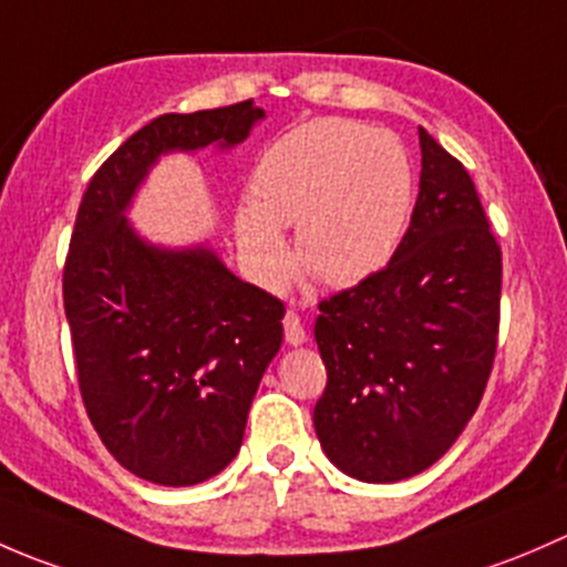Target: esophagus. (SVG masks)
I'll use <instances>...</instances> for the list:
<instances>
[{
    "label": "esophagus",
    "instance_id": "obj_1",
    "mask_svg": "<svg viewBox=\"0 0 567 567\" xmlns=\"http://www.w3.org/2000/svg\"><path fill=\"white\" fill-rule=\"evenodd\" d=\"M284 336H286V343L289 347H300V343H306V327H302L300 317H297L295 311H289L284 317Z\"/></svg>",
    "mask_w": 567,
    "mask_h": 567
}]
</instances>
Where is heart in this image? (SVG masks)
Here are the masks:
<instances>
[{
    "label": "heart",
    "instance_id": "1",
    "mask_svg": "<svg viewBox=\"0 0 567 567\" xmlns=\"http://www.w3.org/2000/svg\"><path fill=\"white\" fill-rule=\"evenodd\" d=\"M414 177L404 144L352 120H317L265 150L237 209V245L267 289L291 272L281 229L297 226L306 270L330 286H354L382 270L404 237Z\"/></svg>",
    "mask_w": 567,
    "mask_h": 567
}]
</instances>
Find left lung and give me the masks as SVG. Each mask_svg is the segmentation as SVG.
I'll return each instance as SVG.
<instances>
[{
  "instance_id": "8db88e82",
  "label": "left lung",
  "mask_w": 567,
  "mask_h": 567,
  "mask_svg": "<svg viewBox=\"0 0 567 567\" xmlns=\"http://www.w3.org/2000/svg\"><path fill=\"white\" fill-rule=\"evenodd\" d=\"M420 194L388 267L319 302L313 425L363 483L429 470L458 440L497 352L502 250L475 183L420 127Z\"/></svg>"
}]
</instances>
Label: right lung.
<instances>
[{"mask_svg":"<svg viewBox=\"0 0 567 567\" xmlns=\"http://www.w3.org/2000/svg\"><path fill=\"white\" fill-rule=\"evenodd\" d=\"M261 120L254 101L157 116L97 168L75 215L62 295L81 399L111 456L157 486H196L240 453L284 302L207 245L144 240L127 209L161 155L231 150Z\"/></svg>","mask_w":567,"mask_h":567,"instance_id":"right-lung-1","label":"right lung"}]
</instances>
